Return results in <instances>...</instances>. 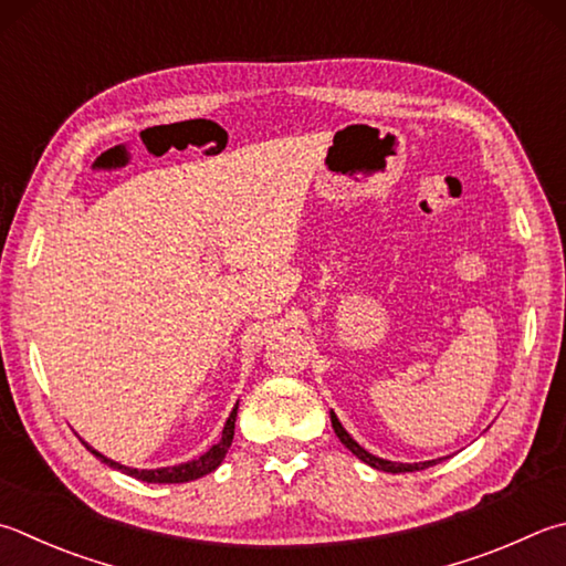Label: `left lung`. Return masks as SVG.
Listing matches in <instances>:
<instances>
[{
	"label": "left lung",
	"mask_w": 566,
	"mask_h": 566,
	"mask_svg": "<svg viewBox=\"0 0 566 566\" xmlns=\"http://www.w3.org/2000/svg\"><path fill=\"white\" fill-rule=\"evenodd\" d=\"M332 426H334V433L338 436V440H342V443L352 450V453L358 458V460H364L366 465H371V468H376V470H384V472H416V470H426V468H430V465H436L438 460H426V462H390V460H384V458H376V455H371L368 453V450H364L361 446L356 443V440L346 433L344 430V426L338 423V418H336V413L332 410ZM443 460V458H440Z\"/></svg>",
	"instance_id": "8db88e82"
}]
</instances>
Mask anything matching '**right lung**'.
Instances as JSON below:
<instances>
[{"instance_id": "right-lung-1", "label": "right lung", "mask_w": 566, "mask_h": 566, "mask_svg": "<svg viewBox=\"0 0 566 566\" xmlns=\"http://www.w3.org/2000/svg\"><path fill=\"white\" fill-rule=\"evenodd\" d=\"M238 406L240 403H234L232 413L228 418V423H224V428H222V438H220L218 446H212L208 453H202L200 458L188 460V462H180V465H172V468H156V470L128 468V465H120V462L111 460L106 455H101L98 450H94L88 443H84V440H81V443H84L86 450H91V453H94L101 462H106L108 468L126 472V475L136 478V480H143V482H190V480H198L202 475H208V472H212L214 468H218L220 462H222V458L228 455V448L232 446V438H234V420H238Z\"/></svg>"}]
</instances>
